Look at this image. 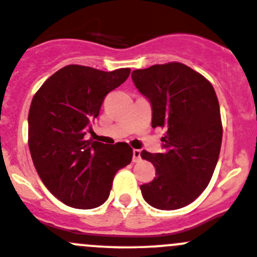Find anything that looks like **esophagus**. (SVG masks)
I'll list each match as a JSON object with an SVG mask.
<instances>
[{"label":"esophagus","instance_id":"1","mask_svg":"<svg viewBox=\"0 0 257 257\" xmlns=\"http://www.w3.org/2000/svg\"><path fill=\"white\" fill-rule=\"evenodd\" d=\"M142 160L141 158V150L134 149L133 150V163H139Z\"/></svg>","mask_w":257,"mask_h":257}]
</instances>
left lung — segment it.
<instances>
[{"label":"left lung","mask_w":257,"mask_h":257,"mask_svg":"<svg viewBox=\"0 0 257 257\" xmlns=\"http://www.w3.org/2000/svg\"><path fill=\"white\" fill-rule=\"evenodd\" d=\"M132 79L152 105V126H162L163 153H141L155 167L154 180L141 185L150 206L177 210L193 203L212 177L222 139L216 93L208 79L173 62L137 69Z\"/></svg>","instance_id":"obj_1"}]
</instances>
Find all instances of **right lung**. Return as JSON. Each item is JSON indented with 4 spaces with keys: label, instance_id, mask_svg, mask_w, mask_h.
<instances>
[{
    "label": "right lung",
    "instance_id": "right-lung-1",
    "mask_svg": "<svg viewBox=\"0 0 257 257\" xmlns=\"http://www.w3.org/2000/svg\"><path fill=\"white\" fill-rule=\"evenodd\" d=\"M129 68L104 72L71 64L57 71L33 97L28 113V147L46 188L71 208L105 203L115 173L132 162L126 143L87 141L105 95L124 83Z\"/></svg>",
    "mask_w": 257,
    "mask_h": 257
}]
</instances>
